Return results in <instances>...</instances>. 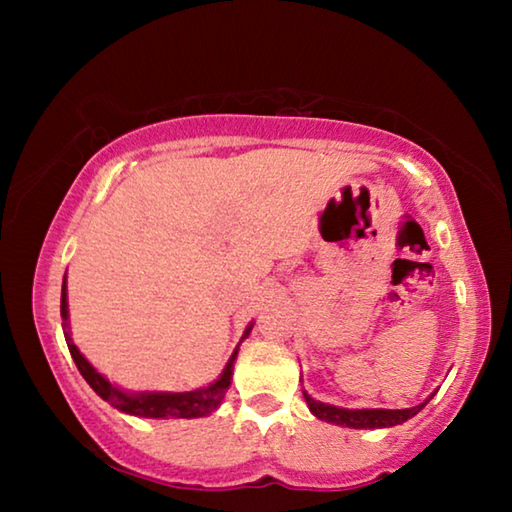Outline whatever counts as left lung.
Here are the masks:
<instances>
[{
    "label": "left lung",
    "mask_w": 512,
    "mask_h": 512,
    "mask_svg": "<svg viewBox=\"0 0 512 512\" xmlns=\"http://www.w3.org/2000/svg\"><path fill=\"white\" fill-rule=\"evenodd\" d=\"M307 400L309 411L316 415L318 420L339 424V427H350V429H388L395 427V424H402L413 415H418L427 402L431 400L436 391H433L427 400L418 406H411V409H341V406L318 402L311 397L307 391H302Z\"/></svg>",
    "instance_id": "8db88e82"
}]
</instances>
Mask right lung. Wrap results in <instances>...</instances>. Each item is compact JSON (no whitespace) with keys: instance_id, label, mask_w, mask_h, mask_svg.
<instances>
[{"instance_id":"obj_1","label":"right lung","mask_w":512,"mask_h":512,"mask_svg":"<svg viewBox=\"0 0 512 512\" xmlns=\"http://www.w3.org/2000/svg\"><path fill=\"white\" fill-rule=\"evenodd\" d=\"M60 318H63V332L69 354L76 363V368L88 381L90 388L97 393L101 400H106L110 406H115L117 411L137 415V418H205V415L214 413L219 409L225 393H228L230 381H232V366H235L239 345L244 339H248L253 323L244 329V336H241L239 345L232 352V357L225 363L223 372L219 379H214L212 384L203 388H196V391H185V393H167V391H124L117 384H112L101 372L92 366V363L83 357L81 350L76 348L72 341V332H69V309H67V275L63 280V291H60Z\"/></svg>"}]
</instances>
